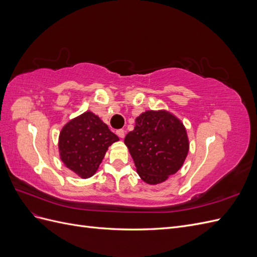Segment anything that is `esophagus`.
<instances>
[{
	"instance_id": "obj_1",
	"label": "esophagus",
	"mask_w": 257,
	"mask_h": 257,
	"mask_svg": "<svg viewBox=\"0 0 257 257\" xmlns=\"http://www.w3.org/2000/svg\"><path fill=\"white\" fill-rule=\"evenodd\" d=\"M116 135H118L120 138H124V136H125V133H124L123 130H118V131H116Z\"/></svg>"
}]
</instances>
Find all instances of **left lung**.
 Listing matches in <instances>:
<instances>
[{"label":"left lung","mask_w":257,"mask_h":257,"mask_svg":"<svg viewBox=\"0 0 257 257\" xmlns=\"http://www.w3.org/2000/svg\"><path fill=\"white\" fill-rule=\"evenodd\" d=\"M124 144L139 177L148 184L162 183L176 174L190 146L183 123L166 110H148L137 116Z\"/></svg>","instance_id":"1"}]
</instances>
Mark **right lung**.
<instances>
[{
	"label": "right lung",
	"mask_w": 257,
	"mask_h": 257,
	"mask_svg": "<svg viewBox=\"0 0 257 257\" xmlns=\"http://www.w3.org/2000/svg\"><path fill=\"white\" fill-rule=\"evenodd\" d=\"M119 137L91 111L67 122L59 136L60 158L64 165L82 179L92 177L102 163L108 147Z\"/></svg>",
	"instance_id": "obj_1"
}]
</instances>
